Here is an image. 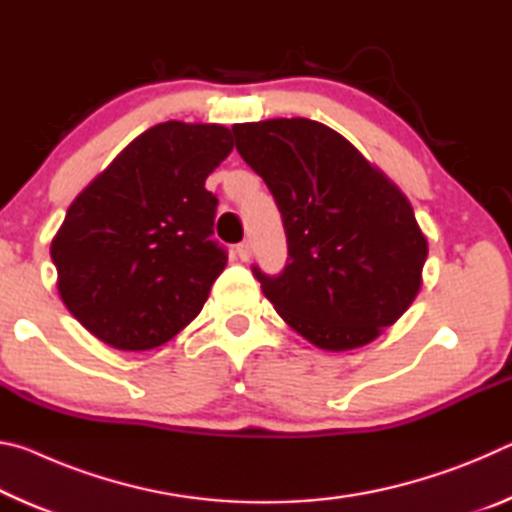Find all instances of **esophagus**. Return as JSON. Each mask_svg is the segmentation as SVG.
<instances>
[{"label":"esophagus","mask_w":512,"mask_h":512,"mask_svg":"<svg viewBox=\"0 0 512 512\" xmlns=\"http://www.w3.org/2000/svg\"><path fill=\"white\" fill-rule=\"evenodd\" d=\"M237 255L241 262H248V259L253 257V246H250V241H241V244L237 246Z\"/></svg>","instance_id":"obj_1"}]
</instances>
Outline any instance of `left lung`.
Returning a JSON list of instances; mask_svg holds the SVG:
<instances>
[{"mask_svg": "<svg viewBox=\"0 0 512 512\" xmlns=\"http://www.w3.org/2000/svg\"><path fill=\"white\" fill-rule=\"evenodd\" d=\"M232 133L287 232L284 271L253 266L264 296L316 348L343 352L375 341L422 284L429 248L409 198L318 121L266 119Z\"/></svg>", "mask_w": 512, "mask_h": 512, "instance_id": "1", "label": "left lung"}]
</instances>
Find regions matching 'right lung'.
<instances>
[{"label":"right lung","mask_w":512,"mask_h":512,"mask_svg":"<svg viewBox=\"0 0 512 512\" xmlns=\"http://www.w3.org/2000/svg\"><path fill=\"white\" fill-rule=\"evenodd\" d=\"M235 140L219 124L164 121L144 131L74 198L51 259L79 323L117 350H151L201 314L228 262L210 239L205 178Z\"/></svg>","instance_id":"add662e5"}]
</instances>
